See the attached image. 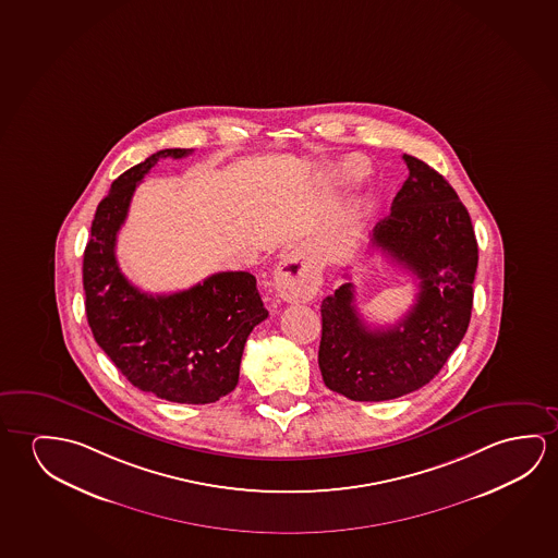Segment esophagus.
<instances>
[{"label": "esophagus", "instance_id": "obj_1", "mask_svg": "<svg viewBox=\"0 0 558 558\" xmlns=\"http://www.w3.org/2000/svg\"><path fill=\"white\" fill-rule=\"evenodd\" d=\"M323 282L318 266L300 248L283 255L275 270V288L283 301H310Z\"/></svg>", "mask_w": 558, "mask_h": 558}]
</instances>
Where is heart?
<instances>
[{"mask_svg":"<svg viewBox=\"0 0 558 558\" xmlns=\"http://www.w3.org/2000/svg\"><path fill=\"white\" fill-rule=\"evenodd\" d=\"M342 172L348 180H360L363 175V163L357 160H348V162H343Z\"/></svg>","mask_w":558,"mask_h":558,"instance_id":"heart-1","label":"heart"}]
</instances>
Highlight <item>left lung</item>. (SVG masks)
I'll use <instances>...</instances> for the list:
<instances>
[{
  "label": "left lung",
  "mask_w": 558,
  "mask_h": 558,
  "mask_svg": "<svg viewBox=\"0 0 558 558\" xmlns=\"http://www.w3.org/2000/svg\"><path fill=\"white\" fill-rule=\"evenodd\" d=\"M410 170L390 215L375 226L371 245L420 280L410 313L395 326L371 328L345 282L323 300L318 367L325 385L355 402L410 395L437 377L470 325L477 240L468 208L448 181L403 155Z\"/></svg>",
  "instance_id": "left-lung-1"
}]
</instances>
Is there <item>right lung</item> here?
Returning a JSON list of instances; mask_svg holds the SVG:
<instances>
[{"mask_svg": "<svg viewBox=\"0 0 558 558\" xmlns=\"http://www.w3.org/2000/svg\"><path fill=\"white\" fill-rule=\"evenodd\" d=\"M191 148H163L113 181L96 208L83 258L88 326L121 375L143 392L178 403H210L240 380L251 330L268 317L248 272H218L183 292L150 295L123 276L118 232L138 181L160 158Z\"/></svg>", "mask_w": 558, "mask_h": 558, "instance_id": "right-lung-1", "label": "right lung"}]
</instances>
